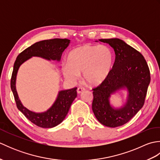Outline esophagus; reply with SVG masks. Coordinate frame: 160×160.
Returning a JSON list of instances; mask_svg holds the SVG:
<instances>
[{"label":"esophagus","instance_id":"obj_1","mask_svg":"<svg viewBox=\"0 0 160 160\" xmlns=\"http://www.w3.org/2000/svg\"><path fill=\"white\" fill-rule=\"evenodd\" d=\"M84 91H85V89L84 87H78L77 89V92L78 93H81L82 92H83Z\"/></svg>","mask_w":160,"mask_h":160}]
</instances>
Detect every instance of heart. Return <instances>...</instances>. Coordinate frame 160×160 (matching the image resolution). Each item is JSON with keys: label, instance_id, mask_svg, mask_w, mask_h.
I'll return each instance as SVG.
<instances>
[{"label": "heart", "instance_id": "heart-1", "mask_svg": "<svg viewBox=\"0 0 160 160\" xmlns=\"http://www.w3.org/2000/svg\"><path fill=\"white\" fill-rule=\"evenodd\" d=\"M114 55L105 45H84L71 51L67 56V64L62 71L66 79L76 82L83 73L85 82L91 86L101 84L113 68Z\"/></svg>", "mask_w": 160, "mask_h": 160}]
</instances>
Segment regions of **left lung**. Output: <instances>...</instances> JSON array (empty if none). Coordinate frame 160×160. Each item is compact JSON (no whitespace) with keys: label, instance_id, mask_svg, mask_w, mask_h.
Segmentation results:
<instances>
[{"label":"left lung","instance_id":"1","mask_svg":"<svg viewBox=\"0 0 160 160\" xmlns=\"http://www.w3.org/2000/svg\"><path fill=\"white\" fill-rule=\"evenodd\" d=\"M99 41L114 49L115 60L108 77L93 89L92 110L102 124L115 128L127 123L143 107L151 81L150 71L144 56L123 40L110 38ZM125 88L128 92L125 104L113 108L110 103V96Z\"/></svg>","mask_w":160,"mask_h":160}]
</instances>
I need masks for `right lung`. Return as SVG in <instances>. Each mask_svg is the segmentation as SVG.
Returning a JSON list of instances; mask_svg holds the SVG:
<instances>
[{
  "mask_svg": "<svg viewBox=\"0 0 160 160\" xmlns=\"http://www.w3.org/2000/svg\"><path fill=\"white\" fill-rule=\"evenodd\" d=\"M70 40L54 38L42 40L29 47L17 56L13 65L11 78V89L14 96L17 108L33 124L41 128H53L65 118L71 104L77 97V87L59 91L56 101L48 110L42 113L29 111L20 102L16 89V80L20 66L33 56L48 60L60 61L62 52L69 46Z\"/></svg>",
  "mask_w": 160,
  "mask_h": 160,
  "instance_id": "1",
  "label": "right lung"
}]
</instances>
